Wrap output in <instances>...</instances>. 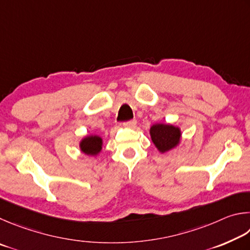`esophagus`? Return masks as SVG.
Masks as SVG:
<instances>
[{"label":"esophagus","instance_id":"1","mask_svg":"<svg viewBox=\"0 0 250 250\" xmlns=\"http://www.w3.org/2000/svg\"><path fill=\"white\" fill-rule=\"evenodd\" d=\"M136 124H137V121L132 120V121H128V122L124 123V126H125V127H127V128H133V127H135V125H136Z\"/></svg>","mask_w":250,"mask_h":250}]
</instances>
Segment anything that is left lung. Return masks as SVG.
Returning a JSON list of instances; mask_svg holds the SVG:
<instances>
[{"instance_id":"8db88e82","label":"left lung","mask_w":250,"mask_h":250,"mask_svg":"<svg viewBox=\"0 0 250 250\" xmlns=\"http://www.w3.org/2000/svg\"><path fill=\"white\" fill-rule=\"evenodd\" d=\"M150 137L157 149L164 154L180 144L181 130L170 124H155L150 127Z\"/></svg>"}]
</instances>
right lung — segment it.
<instances>
[{
    "label": "right lung",
    "instance_id": "right-lung-1",
    "mask_svg": "<svg viewBox=\"0 0 250 250\" xmlns=\"http://www.w3.org/2000/svg\"><path fill=\"white\" fill-rule=\"evenodd\" d=\"M103 141L98 135H90L80 142V149L87 156H96L102 150Z\"/></svg>",
    "mask_w": 250,
    "mask_h": 250
}]
</instances>
